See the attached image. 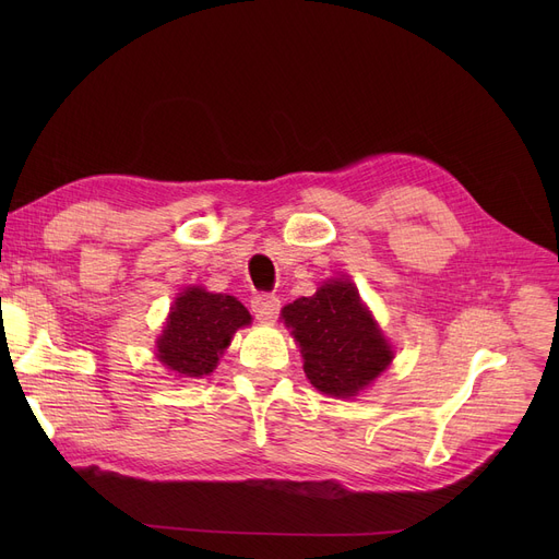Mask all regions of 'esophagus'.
I'll list each match as a JSON object with an SVG mask.
<instances>
[{
	"label": "esophagus",
	"mask_w": 559,
	"mask_h": 559,
	"mask_svg": "<svg viewBox=\"0 0 559 559\" xmlns=\"http://www.w3.org/2000/svg\"><path fill=\"white\" fill-rule=\"evenodd\" d=\"M281 310V301L274 295H267V292H262V295H255L251 299V312L260 319V321H274L278 317Z\"/></svg>",
	"instance_id": "34e87169"
}]
</instances>
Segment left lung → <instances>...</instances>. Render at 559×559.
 I'll return each instance as SVG.
<instances>
[{
  "label": "left lung",
  "mask_w": 559,
  "mask_h": 559,
  "mask_svg": "<svg viewBox=\"0 0 559 559\" xmlns=\"http://www.w3.org/2000/svg\"><path fill=\"white\" fill-rule=\"evenodd\" d=\"M283 319L299 342L304 371L319 392L356 396L392 362L385 337L348 281L326 283L312 297L285 306Z\"/></svg>",
  "instance_id": "left-lung-1"
}]
</instances>
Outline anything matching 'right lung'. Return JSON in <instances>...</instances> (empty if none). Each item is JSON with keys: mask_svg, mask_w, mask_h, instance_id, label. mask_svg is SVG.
Masks as SVG:
<instances>
[{"mask_svg": "<svg viewBox=\"0 0 559 559\" xmlns=\"http://www.w3.org/2000/svg\"><path fill=\"white\" fill-rule=\"evenodd\" d=\"M249 321L251 314L238 299L190 287L171 308L158 358L183 378H201L217 367L233 333Z\"/></svg>", "mask_w": 559, "mask_h": 559, "instance_id": "obj_1", "label": "right lung"}]
</instances>
